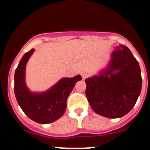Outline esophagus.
<instances>
[{
	"mask_svg": "<svg viewBox=\"0 0 150 150\" xmlns=\"http://www.w3.org/2000/svg\"><path fill=\"white\" fill-rule=\"evenodd\" d=\"M81 76H82V78H83V79H85L87 77V76H88V74H87V73H86V72L82 73Z\"/></svg>",
	"mask_w": 150,
	"mask_h": 150,
	"instance_id": "34e87169",
	"label": "esophagus"
}]
</instances>
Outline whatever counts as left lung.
Returning <instances> with one entry per match:
<instances>
[{"label":"left lung","mask_w":150,"mask_h":150,"mask_svg":"<svg viewBox=\"0 0 150 150\" xmlns=\"http://www.w3.org/2000/svg\"><path fill=\"white\" fill-rule=\"evenodd\" d=\"M86 95L97 114L120 118L132 110L142 88L140 65L129 49L116 46L107 67L88 77Z\"/></svg>","instance_id":"1"}]
</instances>
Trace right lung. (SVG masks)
<instances>
[{"label": "right lung", "instance_id": "obj_1", "mask_svg": "<svg viewBox=\"0 0 150 150\" xmlns=\"http://www.w3.org/2000/svg\"><path fill=\"white\" fill-rule=\"evenodd\" d=\"M34 52H26L20 60L14 76V92L18 105L30 120L40 124L53 122L62 117L67 107V99L80 75L62 78L53 86L43 92H32L25 83L26 64Z\"/></svg>", "mask_w": 150, "mask_h": 150}]
</instances>
